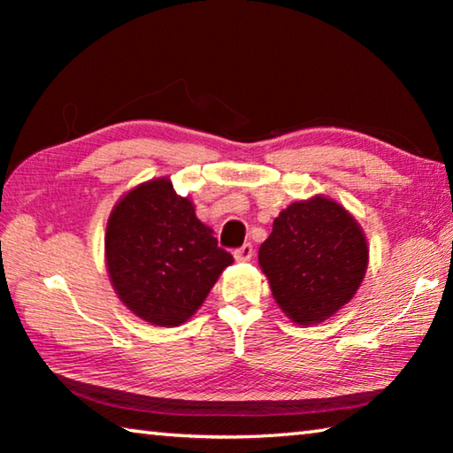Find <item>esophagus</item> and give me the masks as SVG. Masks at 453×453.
<instances>
[{
	"mask_svg": "<svg viewBox=\"0 0 453 453\" xmlns=\"http://www.w3.org/2000/svg\"><path fill=\"white\" fill-rule=\"evenodd\" d=\"M251 256H254V248H251V243H243L242 248H237L234 251V257L237 262H250Z\"/></svg>",
	"mask_w": 453,
	"mask_h": 453,
	"instance_id": "obj_1",
	"label": "esophagus"
}]
</instances>
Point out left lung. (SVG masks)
<instances>
[{
    "mask_svg": "<svg viewBox=\"0 0 453 453\" xmlns=\"http://www.w3.org/2000/svg\"><path fill=\"white\" fill-rule=\"evenodd\" d=\"M257 259L281 311L296 324L311 326L356 296L370 248L362 226L342 203L313 196L280 211Z\"/></svg>",
    "mask_w": 453,
    "mask_h": 453,
    "instance_id": "8db88e82",
    "label": "left lung"
}]
</instances>
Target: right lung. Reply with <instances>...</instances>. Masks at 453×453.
Listing matches in <instances>:
<instances>
[{
    "label": "right lung",
    "instance_id": "right-lung-1",
    "mask_svg": "<svg viewBox=\"0 0 453 453\" xmlns=\"http://www.w3.org/2000/svg\"><path fill=\"white\" fill-rule=\"evenodd\" d=\"M234 262L213 229L196 216L170 178L143 181L113 205L105 227V265L126 308L143 321L175 327L202 308Z\"/></svg>",
    "mask_w": 453,
    "mask_h": 453
}]
</instances>
